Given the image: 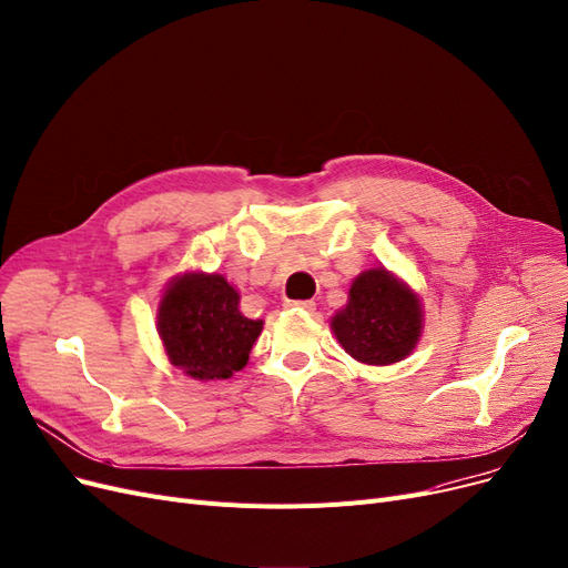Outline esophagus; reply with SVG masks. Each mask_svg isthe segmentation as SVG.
<instances>
[{"instance_id":"34e87169","label":"esophagus","mask_w":568,"mask_h":568,"mask_svg":"<svg viewBox=\"0 0 568 568\" xmlns=\"http://www.w3.org/2000/svg\"><path fill=\"white\" fill-rule=\"evenodd\" d=\"M285 308H292V311H306V313H313V311H315V302H311V300H304V302H285Z\"/></svg>"}]
</instances>
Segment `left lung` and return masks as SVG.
Returning a JSON list of instances; mask_svg holds the SVG:
<instances>
[{
	"instance_id": "left-lung-1",
	"label": "left lung",
	"mask_w": 568,
	"mask_h": 568,
	"mask_svg": "<svg viewBox=\"0 0 568 568\" xmlns=\"http://www.w3.org/2000/svg\"><path fill=\"white\" fill-rule=\"evenodd\" d=\"M329 327L341 348L368 366L406 359L425 329L420 294L385 266L366 268L351 283L348 304Z\"/></svg>"
}]
</instances>
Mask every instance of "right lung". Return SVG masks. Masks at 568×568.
<instances>
[{
	"instance_id": "right-lung-1",
	"label": "right lung",
	"mask_w": 568,
	"mask_h": 568,
	"mask_svg": "<svg viewBox=\"0 0 568 568\" xmlns=\"http://www.w3.org/2000/svg\"><path fill=\"white\" fill-rule=\"evenodd\" d=\"M223 274L185 271L158 304V334L169 364L194 381H225L248 364L264 320L245 317Z\"/></svg>"
}]
</instances>
